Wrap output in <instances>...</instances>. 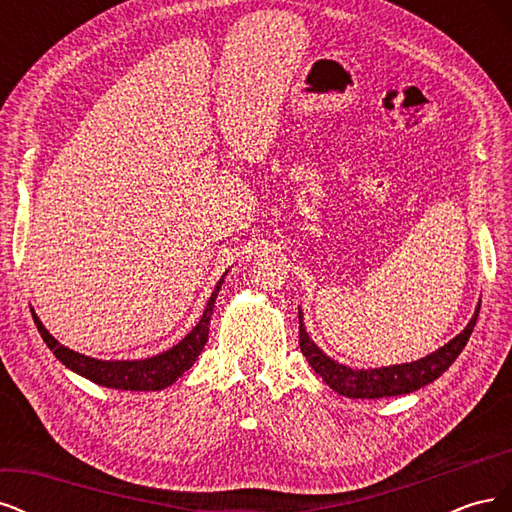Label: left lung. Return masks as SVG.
Returning a JSON list of instances; mask_svg holds the SVG:
<instances>
[{"label":"left lung","instance_id":"8db88e82","mask_svg":"<svg viewBox=\"0 0 512 512\" xmlns=\"http://www.w3.org/2000/svg\"><path fill=\"white\" fill-rule=\"evenodd\" d=\"M478 312H480V301L466 329H463L459 335H455L451 342L438 348L436 352H431L423 356V359L412 361V363L376 367V369H354L344 363H337L327 352H322L314 344V339L309 337V333L305 331L301 309H299V346L316 374L339 395L350 397V399H378V397L408 395L412 391L423 389V386H427L436 378H440L444 371L455 363V359L461 354V350L466 348L468 339L474 331Z\"/></svg>","mask_w":512,"mask_h":512}]
</instances>
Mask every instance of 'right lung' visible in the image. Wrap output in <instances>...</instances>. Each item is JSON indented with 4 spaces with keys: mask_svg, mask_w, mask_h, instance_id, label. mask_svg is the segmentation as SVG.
I'll return each mask as SVG.
<instances>
[{
    "mask_svg": "<svg viewBox=\"0 0 512 512\" xmlns=\"http://www.w3.org/2000/svg\"><path fill=\"white\" fill-rule=\"evenodd\" d=\"M226 273L222 275V280L215 284V290L211 292L205 312L196 322V327L185 335L177 346L168 348L156 356H149V359L104 361V359H94V356H85L81 352H74L64 344H59L57 339L46 331V327L40 322L34 309H32V316L38 327V333L44 339V344L51 348V352L57 356V361H61L68 369H72L74 374H79L100 386H106V389L162 391L166 386L173 384L177 378H181L185 371L196 363L198 354L203 352L209 339V322L215 307V299H218V292L224 284Z\"/></svg>",
    "mask_w": 512,
    "mask_h": 512,
    "instance_id": "obj_1",
    "label": "right lung"
}]
</instances>
